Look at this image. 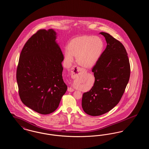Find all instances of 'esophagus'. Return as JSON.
Listing matches in <instances>:
<instances>
[{
    "label": "esophagus",
    "mask_w": 149,
    "mask_h": 149,
    "mask_svg": "<svg viewBox=\"0 0 149 149\" xmlns=\"http://www.w3.org/2000/svg\"><path fill=\"white\" fill-rule=\"evenodd\" d=\"M83 71H84V70H83V69H81V68H79V67H74V68L72 69V70H71V72H72V73H71V77H75V76L79 75H80ZM74 88H72V87H70V88H68V91H69V92H74Z\"/></svg>",
    "instance_id": "obj_1"
}]
</instances>
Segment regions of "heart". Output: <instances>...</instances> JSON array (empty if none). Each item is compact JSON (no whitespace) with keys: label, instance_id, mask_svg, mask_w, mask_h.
<instances>
[{"label":"heart","instance_id":"1","mask_svg":"<svg viewBox=\"0 0 149 149\" xmlns=\"http://www.w3.org/2000/svg\"><path fill=\"white\" fill-rule=\"evenodd\" d=\"M104 43L98 37L83 36L74 38L69 43L68 49L64 51L65 62L70 66L77 57L80 65L91 68L96 64L101 56Z\"/></svg>","mask_w":149,"mask_h":149}]
</instances>
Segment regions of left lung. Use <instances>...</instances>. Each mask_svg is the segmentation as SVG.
I'll list each match as a JSON object with an SVG mask.
<instances>
[{"mask_svg": "<svg viewBox=\"0 0 149 149\" xmlns=\"http://www.w3.org/2000/svg\"><path fill=\"white\" fill-rule=\"evenodd\" d=\"M107 47L93 68L95 81L83 94L81 106L85 113L98 116L113 108L120 101L130 76V65L124 46L109 33L100 32Z\"/></svg>", "mask_w": 149, "mask_h": 149, "instance_id": "obj_1", "label": "left lung"}]
</instances>
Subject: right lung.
I'll return each mask as SVG.
<instances>
[{
	"mask_svg": "<svg viewBox=\"0 0 149 149\" xmlns=\"http://www.w3.org/2000/svg\"><path fill=\"white\" fill-rule=\"evenodd\" d=\"M52 29H40L24 45L16 78L23 103L36 112L48 114L59 106L67 91L62 73L64 55Z\"/></svg>",
	"mask_w": 149,
	"mask_h": 149,
	"instance_id": "obj_1",
	"label": "right lung"
}]
</instances>
